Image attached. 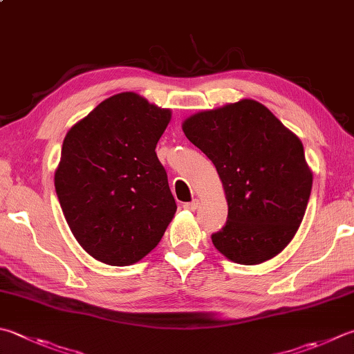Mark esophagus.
Here are the masks:
<instances>
[{"label": "esophagus", "mask_w": 354, "mask_h": 354, "mask_svg": "<svg viewBox=\"0 0 354 354\" xmlns=\"http://www.w3.org/2000/svg\"><path fill=\"white\" fill-rule=\"evenodd\" d=\"M183 208L188 211H196L198 208V200H192V202H189V203H185Z\"/></svg>", "instance_id": "34e87169"}]
</instances>
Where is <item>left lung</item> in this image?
Returning <instances> with one entry per match:
<instances>
[{
  "label": "left lung",
  "instance_id": "obj_1",
  "mask_svg": "<svg viewBox=\"0 0 354 354\" xmlns=\"http://www.w3.org/2000/svg\"><path fill=\"white\" fill-rule=\"evenodd\" d=\"M222 180L228 220L212 243L231 262L257 265L285 250L305 216L313 172L304 145L262 103L239 100L182 124Z\"/></svg>",
  "mask_w": 354,
  "mask_h": 354
}]
</instances>
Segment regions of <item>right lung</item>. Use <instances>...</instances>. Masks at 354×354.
Returning <instances> with one entry per match:
<instances>
[{"instance_id":"obj_1","label":"right lung","mask_w":354,"mask_h":354,"mask_svg":"<svg viewBox=\"0 0 354 354\" xmlns=\"http://www.w3.org/2000/svg\"><path fill=\"white\" fill-rule=\"evenodd\" d=\"M171 109L136 92L100 103L64 137L55 191L77 242L112 266L156 248L177 211L156 146Z\"/></svg>"}]
</instances>
